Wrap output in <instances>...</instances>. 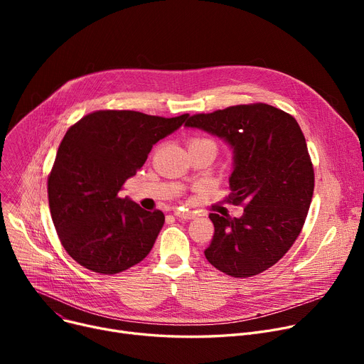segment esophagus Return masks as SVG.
I'll use <instances>...</instances> for the list:
<instances>
[{
    "instance_id": "obj_1",
    "label": "esophagus",
    "mask_w": 364,
    "mask_h": 364,
    "mask_svg": "<svg viewBox=\"0 0 364 364\" xmlns=\"http://www.w3.org/2000/svg\"><path fill=\"white\" fill-rule=\"evenodd\" d=\"M174 215L178 218V220H193L195 218V214L190 213V211H180V209H177V211L174 213Z\"/></svg>"
}]
</instances>
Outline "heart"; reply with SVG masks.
<instances>
[{
  "instance_id": "obj_1",
  "label": "heart",
  "mask_w": 364,
  "mask_h": 364,
  "mask_svg": "<svg viewBox=\"0 0 364 364\" xmlns=\"http://www.w3.org/2000/svg\"><path fill=\"white\" fill-rule=\"evenodd\" d=\"M195 140H203V139H195ZM195 140H192V141H195Z\"/></svg>"
}]
</instances>
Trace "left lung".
<instances>
[{
  "instance_id": "obj_1",
  "label": "left lung",
  "mask_w": 364,
  "mask_h": 364,
  "mask_svg": "<svg viewBox=\"0 0 364 364\" xmlns=\"http://www.w3.org/2000/svg\"><path fill=\"white\" fill-rule=\"evenodd\" d=\"M187 128L223 139L233 150L228 202L243 215L209 214L214 237L206 259L232 277L270 269L301 233L314 190V169L294 117L265 103L239 105L190 117Z\"/></svg>"
}]
</instances>
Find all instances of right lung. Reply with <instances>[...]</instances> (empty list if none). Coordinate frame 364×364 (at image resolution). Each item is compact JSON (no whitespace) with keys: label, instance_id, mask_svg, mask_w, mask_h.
<instances>
[{"label":"right lung","instance_id":"obj_1","mask_svg":"<svg viewBox=\"0 0 364 364\" xmlns=\"http://www.w3.org/2000/svg\"><path fill=\"white\" fill-rule=\"evenodd\" d=\"M176 118L134 110H99L72 125L57 150L48 177V205L66 252L85 269L117 274L143 261L165 223L119 198L153 144L177 131Z\"/></svg>","mask_w":364,"mask_h":364}]
</instances>
